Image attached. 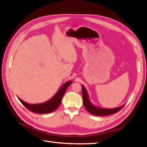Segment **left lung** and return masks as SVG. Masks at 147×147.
Listing matches in <instances>:
<instances>
[{
	"mask_svg": "<svg viewBox=\"0 0 147 147\" xmlns=\"http://www.w3.org/2000/svg\"><path fill=\"white\" fill-rule=\"evenodd\" d=\"M82 96H83V101H84V105L85 108L87 109L88 112H89L90 114H93L95 116H107L111 115V114H113L114 113H117L123 107L124 105L118 107L116 108L113 109H105V108H101L96 107L93 105L90 101L89 95L86 89H85L84 85H82Z\"/></svg>",
	"mask_w": 147,
	"mask_h": 147,
	"instance_id": "obj_1",
	"label": "left lung"
}]
</instances>
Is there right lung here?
<instances>
[{"label":"right lung","mask_w":147,"mask_h":147,"mask_svg":"<svg viewBox=\"0 0 147 147\" xmlns=\"http://www.w3.org/2000/svg\"><path fill=\"white\" fill-rule=\"evenodd\" d=\"M72 83V81H69L65 82L60 89L58 90V91L56 93L55 95L50 100L46 101V102L38 103V104H30L24 101L19 98L18 100H20L22 105L26 107V108L28 109L29 111L33 112L34 113L38 114H46L52 113L57 109L58 106L62 101V98L64 95L67 89L69 87V85Z\"/></svg>","instance_id":"add662e5"}]
</instances>
